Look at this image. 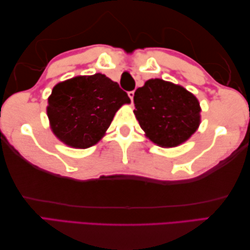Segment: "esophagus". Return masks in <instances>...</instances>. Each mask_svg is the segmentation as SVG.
I'll return each instance as SVG.
<instances>
[{"label": "esophagus", "mask_w": 250, "mask_h": 250, "mask_svg": "<svg viewBox=\"0 0 250 250\" xmlns=\"http://www.w3.org/2000/svg\"><path fill=\"white\" fill-rule=\"evenodd\" d=\"M128 95H129V98L131 99L132 102H133V98H134V91H129Z\"/></svg>", "instance_id": "obj_1"}]
</instances>
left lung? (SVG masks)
I'll return each mask as SVG.
<instances>
[{"instance_id": "1", "label": "left lung", "mask_w": 250, "mask_h": 250, "mask_svg": "<svg viewBox=\"0 0 250 250\" xmlns=\"http://www.w3.org/2000/svg\"><path fill=\"white\" fill-rule=\"evenodd\" d=\"M134 105L141 128L158 146H178L200 125L198 99L184 87L163 79H149L137 88Z\"/></svg>"}]
</instances>
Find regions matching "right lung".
Segmentation results:
<instances>
[{
    "label": "right lung",
    "instance_id": "right-lung-1",
    "mask_svg": "<svg viewBox=\"0 0 250 250\" xmlns=\"http://www.w3.org/2000/svg\"><path fill=\"white\" fill-rule=\"evenodd\" d=\"M130 102L118 83L98 73L56 84L48 98L47 116L58 139L84 149L102 139L116 111Z\"/></svg>",
    "mask_w": 250,
    "mask_h": 250
}]
</instances>
